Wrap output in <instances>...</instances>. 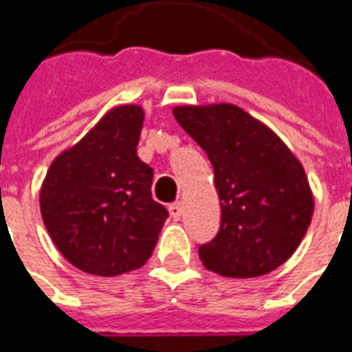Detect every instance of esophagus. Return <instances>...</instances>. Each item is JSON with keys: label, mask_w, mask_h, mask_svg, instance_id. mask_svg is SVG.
Here are the masks:
<instances>
[{"label": "esophagus", "mask_w": 352, "mask_h": 352, "mask_svg": "<svg viewBox=\"0 0 352 352\" xmlns=\"http://www.w3.org/2000/svg\"><path fill=\"white\" fill-rule=\"evenodd\" d=\"M168 209L171 218H175V220H179L183 216V203H171Z\"/></svg>", "instance_id": "esophagus-1"}]
</instances>
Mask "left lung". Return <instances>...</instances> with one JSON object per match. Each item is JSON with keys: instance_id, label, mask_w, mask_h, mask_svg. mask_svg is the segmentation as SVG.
<instances>
[{"instance_id": "left-lung-1", "label": "left lung", "mask_w": 352, "mask_h": 352, "mask_svg": "<svg viewBox=\"0 0 352 352\" xmlns=\"http://www.w3.org/2000/svg\"><path fill=\"white\" fill-rule=\"evenodd\" d=\"M177 123L209 156L222 222L199 246L205 269L256 278L295 254L314 214L302 164L274 132L233 104L179 106Z\"/></svg>"}]
</instances>
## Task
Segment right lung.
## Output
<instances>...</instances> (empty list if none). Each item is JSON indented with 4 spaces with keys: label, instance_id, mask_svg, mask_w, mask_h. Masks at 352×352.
Masks as SVG:
<instances>
[{
    "label": "right lung",
    "instance_id": "add662e5",
    "mask_svg": "<svg viewBox=\"0 0 352 352\" xmlns=\"http://www.w3.org/2000/svg\"><path fill=\"white\" fill-rule=\"evenodd\" d=\"M140 106H119L52 162L41 212L65 259L83 272L117 276L149 259L168 210L151 196L153 168L138 158Z\"/></svg>",
    "mask_w": 352,
    "mask_h": 352
}]
</instances>
